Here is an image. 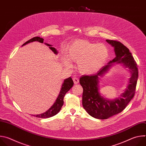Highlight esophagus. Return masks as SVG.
<instances>
[{"instance_id":"obj_1","label":"esophagus","mask_w":146,"mask_h":146,"mask_svg":"<svg viewBox=\"0 0 146 146\" xmlns=\"http://www.w3.org/2000/svg\"><path fill=\"white\" fill-rule=\"evenodd\" d=\"M73 80L74 83L75 84H78V82H79V80H78V78H77L76 77H74L73 78Z\"/></svg>"}]
</instances>
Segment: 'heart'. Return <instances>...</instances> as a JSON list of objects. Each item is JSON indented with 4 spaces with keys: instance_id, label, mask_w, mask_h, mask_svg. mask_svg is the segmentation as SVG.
I'll return each instance as SVG.
<instances>
[{
    "instance_id": "obj_1",
    "label": "heart",
    "mask_w": 146,
    "mask_h": 146,
    "mask_svg": "<svg viewBox=\"0 0 146 146\" xmlns=\"http://www.w3.org/2000/svg\"><path fill=\"white\" fill-rule=\"evenodd\" d=\"M109 55V50L105 45L77 40L69 46L67 57L64 56L62 59L68 67L72 65L70 60L78 62L77 68L80 73L91 74L102 67Z\"/></svg>"
}]
</instances>
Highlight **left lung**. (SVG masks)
I'll use <instances>...</instances> for the list:
<instances>
[{
	"mask_svg": "<svg viewBox=\"0 0 146 146\" xmlns=\"http://www.w3.org/2000/svg\"><path fill=\"white\" fill-rule=\"evenodd\" d=\"M106 41L114 47L115 57L96 74L82 76L80 78V84L83 88V108L91 116L100 119H108L123 110L135 95L138 78L137 64L129 50L118 41L106 40ZM114 62L122 63L129 68L131 76L127 88L120 97L109 100L102 97L99 92V77L105 74Z\"/></svg>",
	"mask_w": 146,
	"mask_h": 146,
	"instance_id": "left-lung-1",
	"label": "left lung"
}]
</instances>
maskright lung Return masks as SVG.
Listing matches in <instances>:
<instances>
[{"mask_svg": "<svg viewBox=\"0 0 146 146\" xmlns=\"http://www.w3.org/2000/svg\"><path fill=\"white\" fill-rule=\"evenodd\" d=\"M38 41V42H40L41 43H43L44 39L43 38H40V37H35L30 39L29 40L27 41V42H25L22 46H23L27 44H28L29 43L33 42V41ZM45 44L47 46L49 47L50 49H51L54 52L55 54H58L57 50L54 47H52L51 45L47 44V43H45ZM73 84H74L73 81L70 77H69L68 78L65 79L63 82V84H62V87H61L60 92L58 95V96L57 99H56L55 102H54V103L53 104V105L45 113H42L41 114H37V115H33L36 117H38V118H47L51 117L56 115V114H58L59 112V111L60 110L62 106H63V105H64V98L65 94L73 86Z\"/></svg>", "mask_w": 146, "mask_h": 146, "instance_id": "add662e5", "label": "right lung"}]
</instances>
